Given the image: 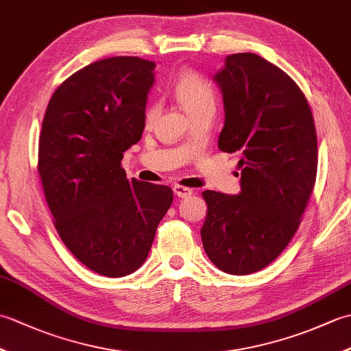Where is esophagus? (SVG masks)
<instances>
[{
  "instance_id": "1",
  "label": "esophagus",
  "mask_w": 351,
  "mask_h": 351,
  "mask_svg": "<svg viewBox=\"0 0 351 351\" xmlns=\"http://www.w3.org/2000/svg\"><path fill=\"white\" fill-rule=\"evenodd\" d=\"M173 191H175V195H176L178 197H189V196H191V195H193V193H195V191H193L191 189H189V187H184V185H180V184L175 185V187H173Z\"/></svg>"
}]
</instances>
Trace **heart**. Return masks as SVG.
<instances>
[{"mask_svg": "<svg viewBox=\"0 0 351 351\" xmlns=\"http://www.w3.org/2000/svg\"><path fill=\"white\" fill-rule=\"evenodd\" d=\"M173 90L176 101L181 104V107L189 116H195L200 111H214L215 108V95L213 86L195 72L182 73L178 78ZM156 113H158V106L151 104L146 110V122L151 123Z\"/></svg>", "mask_w": 351, "mask_h": 351, "instance_id": "b5f03b06", "label": "heart"}]
</instances>
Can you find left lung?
Masks as SVG:
<instances>
[{
  "label": "left lung",
  "instance_id": "obj_1",
  "mask_svg": "<svg viewBox=\"0 0 351 351\" xmlns=\"http://www.w3.org/2000/svg\"><path fill=\"white\" fill-rule=\"evenodd\" d=\"M213 80L225 106L219 149L243 155L241 191L202 193L200 235L215 267L244 276L273 263L299 228L315 184L317 132L300 87L265 58L230 54Z\"/></svg>",
  "mask_w": 351,
  "mask_h": 351
}]
</instances>
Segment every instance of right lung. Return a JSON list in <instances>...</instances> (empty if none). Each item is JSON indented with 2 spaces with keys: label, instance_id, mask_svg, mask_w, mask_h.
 Returning a JSON list of instances; mask_svg holds the SVG:
<instances>
[{
  "label": "right lung",
  "instance_id": "1",
  "mask_svg": "<svg viewBox=\"0 0 351 351\" xmlns=\"http://www.w3.org/2000/svg\"><path fill=\"white\" fill-rule=\"evenodd\" d=\"M155 63L111 57L77 71L45 111L39 170L64 245L107 278L136 271L173 202L167 185L128 181L121 162L145 130Z\"/></svg>",
  "mask_w": 351,
  "mask_h": 351
}]
</instances>
